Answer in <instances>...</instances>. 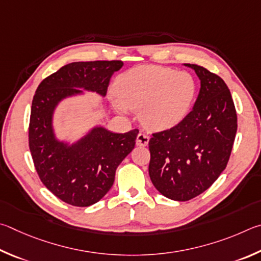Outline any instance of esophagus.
Instances as JSON below:
<instances>
[{
  "mask_svg": "<svg viewBox=\"0 0 261 261\" xmlns=\"http://www.w3.org/2000/svg\"><path fill=\"white\" fill-rule=\"evenodd\" d=\"M149 140H150V138L147 134L140 133L138 135V138H136V144L140 145V147H145V145H148Z\"/></svg>",
  "mask_w": 261,
  "mask_h": 261,
  "instance_id": "34e87169",
  "label": "esophagus"
}]
</instances>
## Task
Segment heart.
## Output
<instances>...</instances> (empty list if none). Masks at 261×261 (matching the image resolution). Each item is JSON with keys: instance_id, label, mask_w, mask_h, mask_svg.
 <instances>
[{"instance_id": "heart-1", "label": "heart", "mask_w": 261, "mask_h": 261, "mask_svg": "<svg viewBox=\"0 0 261 261\" xmlns=\"http://www.w3.org/2000/svg\"><path fill=\"white\" fill-rule=\"evenodd\" d=\"M119 112L142 110L144 125L151 129L174 127L188 114L196 95L194 77L162 66H141L127 71L117 79Z\"/></svg>"}]
</instances>
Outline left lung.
<instances>
[{
	"label": "left lung",
	"instance_id": "1",
	"mask_svg": "<svg viewBox=\"0 0 261 261\" xmlns=\"http://www.w3.org/2000/svg\"><path fill=\"white\" fill-rule=\"evenodd\" d=\"M198 97L185 119L149 141V175L165 197L186 202L213 185L229 161L237 130L231 94L220 76L196 64Z\"/></svg>",
	"mask_w": 261,
	"mask_h": 261
}]
</instances>
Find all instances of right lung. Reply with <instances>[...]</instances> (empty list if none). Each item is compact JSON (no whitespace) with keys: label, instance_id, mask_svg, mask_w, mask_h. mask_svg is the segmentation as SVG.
Segmentation results:
<instances>
[{"label":"right lung","instance_id":"add662e5","mask_svg":"<svg viewBox=\"0 0 261 261\" xmlns=\"http://www.w3.org/2000/svg\"><path fill=\"white\" fill-rule=\"evenodd\" d=\"M122 65L121 61L70 63L42 80L32 100L29 144L35 170L47 189L73 206H90L107 195L117 167L135 147L139 129L119 134L94 127L68 144L55 135V109L81 89L105 96Z\"/></svg>","mask_w":261,"mask_h":261}]
</instances>
